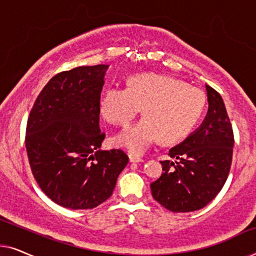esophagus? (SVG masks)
Listing matches in <instances>:
<instances>
[{"instance_id":"esophagus-1","label":"esophagus","mask_w":256,"mask_h":256,"mask_svg":"<svg viewBox=\"0 0 256 256\" xmlns=\"http://www.w3.org/2000/svg\"><path fill=\"white\" fill-rule=\"evenodd\" d=\"M129 160L132 163H138V162H143V158L136 155H132V154H129Z\"/></svg>"}]
</instances>
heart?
<instances>
[{
    "instance_id": "b5f03b06",
    "label": "heart",
    "mask_w": 256,
    "mask_h": 256,
    "mask_svg": "<svg viewBox=\"0 0 256 256\" xmlns=\"http://www.w3.org/2000/svg\"><path fill=\"white\" fill-rule=\"evenodd\" d=\"M206 96L198 87L174 76L144 73L132 76L127 87L110 86L100 100V113L112 124L126 127L143 108L144 118L114 138V143L132 154H143L160 138L180 141L197 124Z\"/></svg>"
}]
</instances>
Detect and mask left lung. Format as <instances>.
Here are the masks:
<instances>
[{
	"instance_id": "obj_1",
	"label": "left lung",
	"mask_w": 256,
	"mask_h": 256,
	"mask_svg": "<svg viewBox=\"0 0 256 256\" xmlns=\"http://www.w3.org/2000/svg\"><path fill=\"white\" fill-rule=\"evenodd\" d=\"M208 110L197 130L170 149L163 171L150 184L155 200L172 212H192L222 190L232 164L234 135L222 98L206 85Z\"/></svg>"
}]
</instances>
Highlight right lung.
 <instances>
[{
    "label": "right lung",
    "instance_id": "right-lung-1",
    "mask_svg": "<svg viewBox=\"0 0 256 256\" xmlns=\"http://www.w3.org/2000/svg\"><path fill=\"white\" fill-rule=\"evenodd\" d=\"M107 68L80 66L56 74L28 118L31 171L44 194L62 208L87 210L106 202L129 160L120 149L100 150V94Z\"/></svg>",
    "mask_w": 256,
    "mask_h": 256
}]
</instances>
